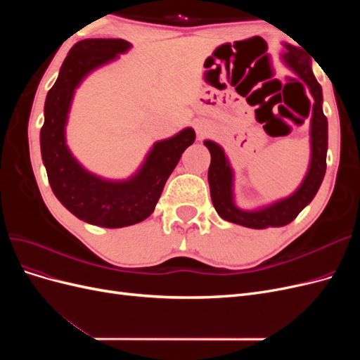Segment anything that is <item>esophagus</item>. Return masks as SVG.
<instances>
[{
  "instance_id": "esophagus-1",
  "label": "esophagus",
  "mask_w": 360,
  "mask_h": 360,
  "mask_svg": "<svg viewBox=\"0 0 360 360\" xmlns=\"http://www.w3.org/2000/svg\"><path fill=\"white\" fill-rule=\"evenodd\" d=\"M193 127H195V130H197V135L200 136V138H202V136H205L207 134L210 132L212 130V126L207 123V122H204V120H198V122H195L193 123Z\"/></svg>"
}]
</instances>
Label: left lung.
<instances>
[{"label": "left lung", "instance_id": "1", "mask_svg": "<svg viewBox=\"0 0 360 360\" xmlns=\"http://www.w3.org/2000/svg\"><path fill=\"white\" fill-rule=\"evenodd\" d=\"M285 52L281 53V61L296 73L307 84L314 97L309 144L311 158L308 171L299 188L288 197L257 207L252 210L240 209L234 198V169L224 148L214 141L205 139L204 146L209 148L212 162L209 167L210 197L214 209L222 219L255 230L269 226H284L307 207L317 195L326 174V155H328V118L323 112V90L315 79L311 68V58L299 48L284 43Z\"/></svg>", "mask_w": 360, "mask_h": 360}]
</instances>
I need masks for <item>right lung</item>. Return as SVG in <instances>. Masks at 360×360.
<instances>
[{
  "instance_id": "1",
  "label": "right lung",
  "mask_w": 360,
  "mask_h": 360,
  "mask_svg": "<svg viewBox=\"0 0 360 360\" xmlns=\"http://www.w3.org/2000/svg\"><path fill=\"white\" fill-rule=\"evenodd\" d=\"M130 48L132 43L123 39H85L76 43L48 91L45 123L40 130L41 160L53 195L78 219L103 228H123L147 219L183 151L195 141L192 127L156 141L141 167L123 180L97 176L72 155L66 126L76 89L91 72L115 61Z\"/></svg>"
}]
</instances>
